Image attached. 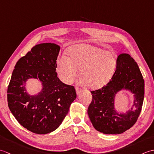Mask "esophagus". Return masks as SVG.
I'll use <instances>...</instances> for the list:
<instances>
[{"label": "esophagus", "instance_id": "esophagus-1", "mask_svg": "<svg viewBox=\"0 0 154 154\" xmlns=\"http://www.w3.org/2000/svg\"><path fill=\"white\" fill-rule=\"evenodd\" d=\"M75 89H76V93H77V94H80V93H81V89H79V87H76V88H75Z\"/></svg>", "mask_w": 154, "mask_h": 154}]
</instances>
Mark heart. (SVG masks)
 <instances>
[{"label": "heart", "instance_id": "heart-1", "mask_svg": "<svg viewBox=\"0 0 154 154\" xmlns=\"http://www.w3.org/2000/svg\"><path fill=\"white\" fill-rule=\"evenodd\" d=\"M68 51L69 57L63 55L57 61V74L65 83H71L81 69L82 82L91 89H99L109 83L115 73L117 55L113 50L80 44Z\"/></svg>", "mask_w": 154, "mask_h": 154}]
</instances>
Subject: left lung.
<instances>
[{
	"mask_svg": "<svg viewBox=\"0 0 154 154\" xmlns=\"http://www.w3.org/2000/svg\"><path fill=\"white\" fill-rule=\"evenodd\" d=\"M122 90L134 94L131 109L119 113L114 107L116 94ZM93 99L88 115L97 131L105 134H119L130 129L138 120L144 98V80L138 64L128 54L117 58L115 73L106 85L91 91Z\"/></svg>",
	"mask_w": 154,
	"mask_h": 154,
	"instance_id": "1",
	"label": "left lung"
}]
</instances>
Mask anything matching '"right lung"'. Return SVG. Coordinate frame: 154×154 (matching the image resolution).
Returning <instances> with one entry per match:
<instances>
[{
    "label": "right lung",
    "instance_id": "right-lung-1",
    "mask_svg": "<svg viewBox=\"0 0 154 154\" xmlns=\"http://www.w3.org/2000/svg\"><path fill=\"white\" fill-rule=\"evenodd\" d=\"M60 46L53 43L40 44L32 48L16 63L8 87L10 110L25 128L45 134L60 126L76 99L73 86L62 83L56 73ZM30 79L42 83L40 93L30 96L25 86Z\"/></svg>",
    "mask_w": 154,
    "mask_h": 154
}]
</instances>
